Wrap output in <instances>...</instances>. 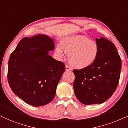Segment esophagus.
<instances>
[{"mask_svg": "<svg viewBox=\"0 0 128 128\" xmlns=\"http://www.w3.org/2000/svg\"><path fill=\"white\" fill-rule=\"evenodd\" d=\"M66 71H70V70H71V68L70 67H69L68 66H66Z\"/></svg>", "mask_w": 128, "mask_h": 128, "instance_id": "1", "label": "esophagus"}]
</instances>
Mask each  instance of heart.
<instances>
[{"mask_svg":"<svg viewBox=\"0 0 128 128\" xmlns=\"http://www.w3.org/2000/svg\"><path fill=\"white\" fill-rule=\"evenodd\" d=\"M60 47L56 46L54 52L62 58L64 52L68 53V61L75 68H86L94 62L98 57L99 47L96 42L84 36H71L60 41Z\"/></svg>","mask_w":128,"mask_h":128,"instance_id":"b5f03b06","label":"heart"}]
</instances>
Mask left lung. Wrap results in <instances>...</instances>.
I'll return each instance as SVG.
<instances>
[{
  "label": "left lung",
  "instance_id": "obj_1",
  "mask_svg": "<svg viewBox=\"0 0 128 128\" xmlns=\"http://www.w3.org/2000/svg\"><path fill=\"white\" fill-rule=\"evenodd\" d=\"M98 57L86 68L74 70V92L78 101L85 105L102 104L116 89L122 62L113 42L101 37L96 38Z\"/></svg>",
  "mask_w": 128,
  "mask_h": 128
}]
</instances>
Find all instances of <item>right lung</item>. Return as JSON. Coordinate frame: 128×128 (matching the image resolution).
Returning <instances> with one entry per match:
<instances>
[{
  "mask_svg": "<svg viewBox=\"0 0 128 128\" xmlns=\"http://www.w3.org/2000/svg\"><path fill=\"white\" fill-rule=\"evenodd\" d=\"M54 42L48 36L24 37L10 56L8 79L12 91L28 104L43 106L53 100L57 86L66 69L48 52Z\"/></svg>",
  "mask_w": 128,
  "mask_h": 128,
  "instance_id": "1",
  "label": "right lung"
}]
</instances>
